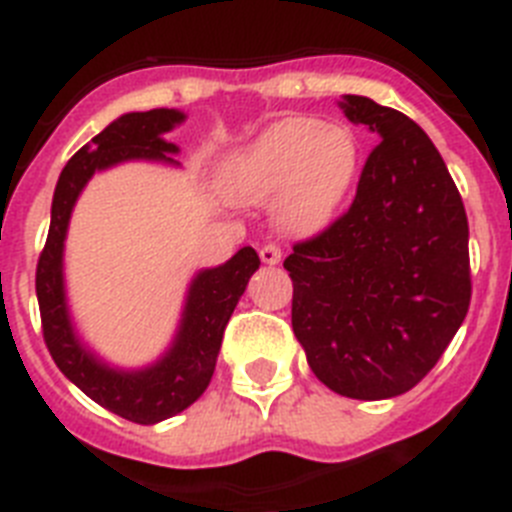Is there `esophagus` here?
I'll return each mask as SVG.
<instances>
[{
	"label": "esophagus",
	"mask_w": 512,
	"mask_h": 512,
	"mask_svg": "<svg viewBox=\"0 0 512 512\" xmlns=\"http://www.w3.org/2000/svg\"><path fill=\"white\" fill-rule=\"evenodd\" d=\"M259 256H261V261H264V264L277 266L279 261H282V248L274 246V243H269V246L259 248Z\"/></svg>",
	"instance_id": "34e87169"
}]
</instances>
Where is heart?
<instances>
[{
	"label": "heart",
	"instance_id": "obj_1",
	"mask_svg": "<svg viewBox=\"0 0 512 512\" xmlns=\"http://www.w3.org/2000/svg\"><path fill=\"white\" fill-rule=\"evenodd\" d=\"M361 169L356 133L341 122L284 117L220 164V189L238 205L274 200V223L310 235L336 217Z\"/></svg>",
	"mask_w": 512,
	"mask_h": 512
}]
</instances>
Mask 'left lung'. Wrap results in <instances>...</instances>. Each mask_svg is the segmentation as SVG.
Masks as SVG:
<instances>
[{
    "label": "left lung",
    "mask_w": 512,
    "mask_h": 512,
    "mask_svg": "<svg viewBox=\"0 0 512 512\" xmlns=\"http://www.w3.org/2000/svg\"><path fill=\"white\" fill-rule=\"evenodd\" d=\"M338 107L379 143L346 215L284 261L292 330L325 387L387 400L431 372L467 318V212L420 125L359 94Z\"/></svg>",
    "instance_id": "1"
}]
</instances>
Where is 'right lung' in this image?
Wrapping results in <instances>:
<instances>
[{
    "mask_svg": "<svg viewBox=\"0 0 512 512\" xmlns=\"http://www.w3.org/2000/svg\"><path fill=\"white\" fill-rule=\"evenodd\" d=\"M187 120L182 110L125 112L112 120L92 143L71 156L58 176L51 205V230L35 274L43 338L56 366L87 397L110 413L140 425H153L187 410L202 397L215 372L225 325L246 292L248 279L259 269V253L243 246L225 264L200 269L184 297L182 318L169 348L156 361L125 369L104 361L76 330L66 297L63 248L71 212L97 171L128 161H153L179 169V146L164 138Z\"/></svg>",
    "mask_w": 512,
    "mask_h": 512,
    "instance_id": "right-lung-1",
    "label": "right lung"
}]
</instances>
